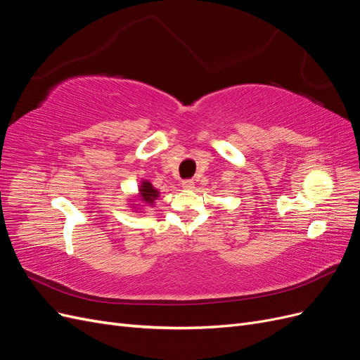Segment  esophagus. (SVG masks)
<instances>
[{
  "instance_id": "34e87169",
  "label": "esophagus",
  "mask_w": 360,
  "mask_h": 360,
  "mask_svg": "<svg viewBox=\"0 0 360 360\" xmlns=\"http://www.w3.org/2000/svg\"><path fill=\"white\" fill-rule=\"evenodd\" d=\"M181 188H183L184 191H192V189L195 188V183H193L192 180H183V181H181Z\"/></svg>"
}]
</instances>
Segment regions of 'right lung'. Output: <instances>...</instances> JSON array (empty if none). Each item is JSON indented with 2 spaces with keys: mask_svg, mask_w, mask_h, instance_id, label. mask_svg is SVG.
Here are the masks:
<instances>
[{
  "mask_svg": "<svg viewBox=\"0 0 360 360\" xmlns=\"http://www.w3.org/2000/svg\"><path fill=\"white\" fill-rule=\"evenodd\" d=\"M159 191L151 184L148 180H141L139 186H138V193L134 197V200H130V207H132L134 212L144 210V207H153L155 201L159 198Z\"/></svg>",
  "mask_w": 360,
  "mask_h": 360,
  "instance_id": "right-lung-1",
  "label": "right lung"
}]
</instances>
